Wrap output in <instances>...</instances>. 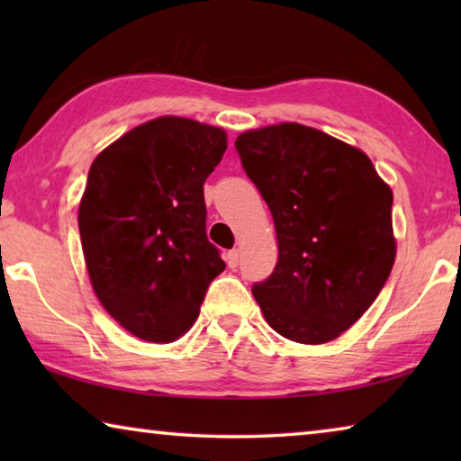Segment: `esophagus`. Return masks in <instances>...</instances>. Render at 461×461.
<instances>
[{
    "label": "esophagus",
    "instance_id": "obj_1",
    "mask_svg": "<svg viewBox=\"0 0 461 461\" xmlns=\"http://www.w3.org/2000/svg\"><path fill=\"white\" fill-rule=\"evenodd\" d=\"M225 260H228V267L230 268H238V264H240V249H230L228 256H225Z\"/></svg>",
    "mask_w": 461,
    "mask_h": 461
}]
</instances>
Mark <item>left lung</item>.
Instances as JSON below:
<instances>
[{"label":"left lung","instance_id":"left-lung-1","mask_svg":"<svg viewBox=\"0 0 461 461\" xmlns=\"http://www.w3.org/2000/svg\"><path fill=\"white\" fill-rule=\"evenodd\" d=\"M236 150L276 228V268L252 286L264 319L299 343L339 338L393 270V191L362 150L301 123L244 131Z\"/></svg>","mask_w":461,"mask_h":461}]
</instances>
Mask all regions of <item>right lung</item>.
Masks as SVG:
<instances>
[{
    "label": "right lung",
    "instance_id": "1",
    "mask_svg": "<svg viewBox=\"0 0 461 461\" xmlns=\"http://www.w3.org/2000/svg\"><path fill=\"white\" fill-rule=\"evenodd\" d=\"M225 148L221 128L167 115L93 160L79 205L85 262L101 305L140 339L181 338L225 268L203 197Z\"/></svg>",
    "mask_w": 461,
    "mask_h": 461
}]
</instances>
